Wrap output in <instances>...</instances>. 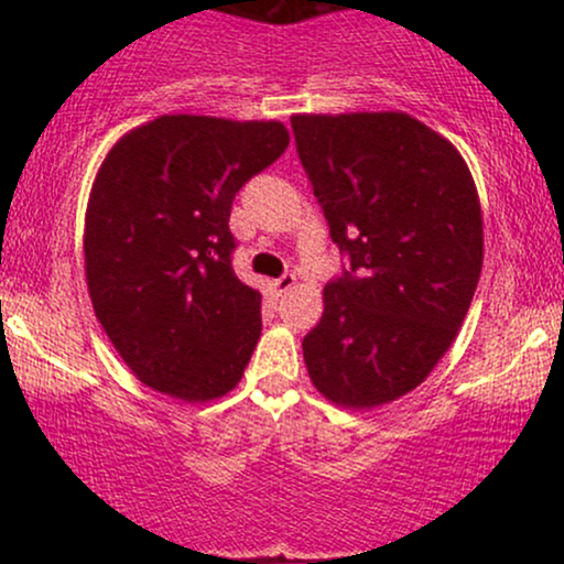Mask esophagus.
Segmentation results:
<instances>
[{"mask_svg":"<svg viewBox=\"0 0 564 564\" xmlns=\"http://www.w3.org/2000/svg\"><path fill=\"white\" fill-rule=\"evenodd\" d=\"M294 283H296V275L294 273H283L281 278H275L273 286H275L278 294H286V291L294 289Z\"/></svg>","mask_w":564,"mask_h":564,"instance_id":"esophagus-1","label":"esophagus"}]
</instances>
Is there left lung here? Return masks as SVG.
Here are the masks:
<instances>
[{"label": "left lung", "mask_w": 564, "mask_h": 564, "mask_svg": "<svg viewBox=\"0 0 564 564\" xmlns=\"http://www.w3.org/2000/svg\"><path fill=\"white\" fill-rule=\"evenodd\" d=\"M296 153L347 264L302 339L318 392L377 408L430 377L453 345L482 270L475 180L413 116H291Z\"/></svg>", "instance_id": "left-lung-1"}]
</instances>
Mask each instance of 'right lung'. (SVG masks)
I'll return each mask as SVG.
<instances>
[{
    "label": "right lung",
    "instance_id": "obj_1",
    "mask_svg": "<svg viewBox=\"0 0 564 564\" xmlns=\"http://www.w3.org/2000/svg\"><path fill=\"white\" fill-rule=\"evenodd\" d=\"M289 145L281 121L159 116L97 172L84 223L95 315L142 384L223 398L262 334L260 291L232 273V198Z\"/></svg>",
    "mask_w": 564,
    "mask_h": 564
}]
</instances>
